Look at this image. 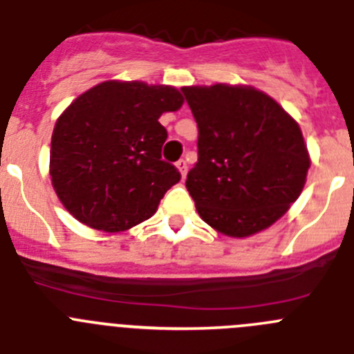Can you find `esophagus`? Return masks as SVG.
Wrapping results in <instances>:
<instances>
[{
  "label": "esophagus",
  "instance_id": "esophagus-1",
  "mask_svg": "<svg viewBox=\"0 0 354 354\" xmlns=\"http://www.w3.org/2000/svg\"><path fill=\"white\" fill-rule=\"evenodd\" d=\"M176 167H178V171L181 173V178H187V171H189V165H187V160H185V158H180V160L176 162Z\"/></svg>",
  "mask_w": 354,
  "mask_h": 354
}]
</instances>
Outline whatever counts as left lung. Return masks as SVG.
<instances>
[{
  "mask_svg": "<svg viewBox=\"0 0 354 354\" xmlns=\"http://www.w3.org/2000/svg\"><path fill=\"white\" fill-rule=\"evenodd\" d=\"M197 123V162L187 190L201 218L243 238L279 221L310 167L298 123L254 88H181Z\"/></svg>",
  "mask_w": 354,
  "mask_h": 354,
  "instance_id": "8db88e82",
  "label": "left lung"
}]
</instances>
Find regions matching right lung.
<instances>
[{
  "instance_id": "1",
  "label": "right lung",
  "mask_w": 354,
  "mask_h": 354,
  "mask_svg": "<svg viewBox=\"0 0 354 354\" xmlns=\"http://www.w3.org/2000/svg\"><path fill=\"white\" fill-rule=\"evenodd\" d=\"M171 86L107 81L75 98L50 141V178L59 201L82 224L125 231L157 212L180 171L162 160V113L178 111Z\"/></svg>"
}]
</instances>
